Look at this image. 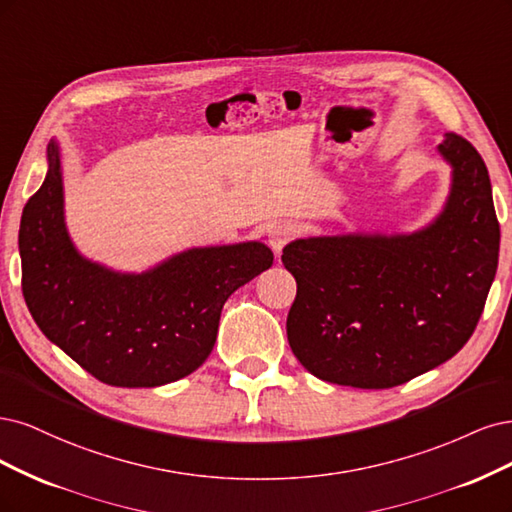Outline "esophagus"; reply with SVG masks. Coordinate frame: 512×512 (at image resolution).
<instances>
[{
	"label": "esophagus",
	"instance_id": "34e87169",
	"mask_svg": "<svg viewBox=\"0 0 512 512\" xmlns=\"http://www.w3.org/2000/svg\"><path fill=\"white\" fill-rule=\"evenodd\" d=\"M295 236V229L287 223H278V225H272L270 232H268V244L270 249L280 255L283 253V249L287 246V242Z\"/></svg>",
	"mask_w": 512,
	"mask_h": 512
}]
</instances>
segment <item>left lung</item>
I'll list each match as a JSON object with an SVG mask.
<instances>
[{
    "label": "left lung",
    "instance_id": "8db88e82",
    "mask_svg": "<svg viewBox=\"0 0 512 512\" xmlns=\"http://www.w3.org/2000/svg\"><path fill=\"white\" fill-rule=\"evenodd\" d=\"M438 153L453 168L451 193L419 232L319 236L283 249L298 283L289 346L321 381L408 383L451 359L481 319L500 253L489 172L457 134Z\"/></svg>",
    "mask_w": 512,
    "mask_h": 512
}]
</instances>
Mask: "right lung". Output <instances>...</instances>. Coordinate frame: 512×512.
<instances>
[{"mask_svg":"<svg viewBox=\"0 0 512 512\" xmlns=\"http://www.w3.org/2000/svg\"><path fill=\"white\" fill-rule=\"evenodd\" d=\"M19 229L23 298L42 334L112 387L174 383L208 359L223 304L274 261L261 242L189 249L142 274L82 257L63 214L57 142Z\"/></svg>","mask_w":512,"mask_h":512,"instance_id":"right-lung-1","label":"right lung"}]
</instances>
